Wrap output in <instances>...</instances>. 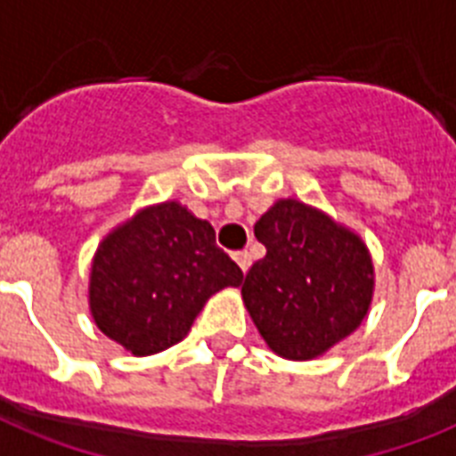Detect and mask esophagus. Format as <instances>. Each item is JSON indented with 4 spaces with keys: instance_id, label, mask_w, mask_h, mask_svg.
Here are the masks:
<instances>
[{
    "instance_id": "obj_1",
    "label": "esophagus",
    "mask_w": 456,
    "mask_h": 456,
    "mask_svg": "<svg viewBox=\"0 0 456 456\" xmlns=\"http://www.w3.org/2000/svg\"><path fill=\"white\" fill-rule=\"evenodd\" d=\"M232 258H235L237 265H240V270H242V273H247V270L251 268V254H249V251H235V254H232Z\"/></svg>"
}]
</instances>
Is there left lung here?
<instances>
[{"mask_svg":"<svg viewBox=\"0 0 456 456\" xmlns=\"http://www.w3.org/2000/svg\"><path fill=\"white\" fill-rule=\"evenodd\" d=\"M254 235L265 258L244 277L242 298L273 352L314 359L356 330L372 298L370 254L359 235L291 198L270 207Z\"/></svg>","mask_w":456,"mask_h":456,"instance_id":"1","label":"left lung"}]
</instances>
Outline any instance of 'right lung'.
<instances>
[{
  "label": "right lung",
  "mask_w": 456,
  "mask_h": 456,
  "mask_svg": "<svg viewBox=\"0 0 456 456\" xmlns=\"http://www.w3.org/2000/svg\"><path fill=\"white\" fill-rule=\"evenodd\" d=\"M242 270L214 228L179 202L142 209L104 237L90 273L97 329L134 356L186 338L212 293L240 287Z\"/></svg>",
  "instance_id": "1"
}]
</instances>
